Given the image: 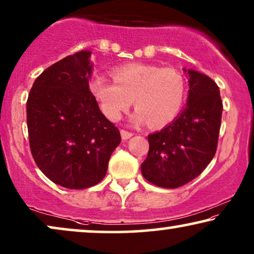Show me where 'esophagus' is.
<instances>
[{
	"label": "esophagus",
	"instance_id": "34e87169",
	"mask_svg": "<svg viewBox=\"0 0 254 254\" xmlns=\"http://www.w3.org/2000/svg\"><path fill=\"white\" fill-rule=\"evenodd\" d=\"M120 134H121V137H123V140H128V138H130L131 136H133V134H131L130 131H127L125 129H121Z\"/></svg>",
	"mask_w": 254,
	"mask_h": 254
}]
</instances>
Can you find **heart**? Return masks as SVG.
I'll return each mask as SVG.
<instances>
[{
    "instance_id": "heart-1",
    "label": "heart",
    "mask_w": 254,
    "mask_h": 254,
    "mask_svg": "<svg viewBox=\"0 0 254 254\" xmlns=\"http://www.w3.org/2000/svg\"><path fill=\"white\" fill-rule=\"evenodd\" d=\"M112 75L114 81L98 75L90 83L93 97L109 119L119 120L133 98L137 106L130 116L134 125L150 121L152 126H164L182 110L186 84L177 69L129 64L114 68Z\"/></svg>"
}]
</instances>
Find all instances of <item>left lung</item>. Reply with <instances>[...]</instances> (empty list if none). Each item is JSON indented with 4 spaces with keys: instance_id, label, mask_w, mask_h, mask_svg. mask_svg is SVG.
<instances>
[{
    "instance_id": "8db88e82",
    "label": "left lung",
    "mask_w": 254,
    "mask_h": 254,
    "mask_svg": "<svg viewBox=\"0 0 254 254\" xmlns=\"http://www.w3.org/2000/svg\"><path fill=\"white\" fill-rule=\"evenodd\" d=\"M189 79L186 107L173 121L148 135L149 152L141 164L148 182L177 189L196 178L217 148L223 105L216 83L202 72L183 68Z\"/></svg>"
}]
</instances>
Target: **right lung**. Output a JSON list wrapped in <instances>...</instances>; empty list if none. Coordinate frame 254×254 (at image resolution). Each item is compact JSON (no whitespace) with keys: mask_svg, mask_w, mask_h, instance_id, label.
Listing matches in <instances>:
<instances>
[{"mask_svg":"<svg viewBox=\"0 0 254 254\" xmlns=\"http://www.w3.org/2000/svg\"><path fill=\"white\" fill-rule=\"evenodd\" d=\"M91 51H79L44 70L26 103L30 148L40 171L65 189L95 186L106 175L120 131L90 91Z\"/></svg>","mask_w":254,"mask_h":254,"instance_id":"right-lung-1","label":"right lung"}]
</instances>
